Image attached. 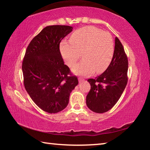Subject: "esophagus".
<instances>
[{
	"mask_svg": "<svg viewBox=\"0 0 150 150\" xmlns=\"http://www.w3.org/2000/svg\"><path fill=\"white\" fill-rule=\"evenodd\" d=\"M78 79H79V82H82V81H84V79H83L81 77H79Z\"/></svg>",
	"mask_w": 150,
	"mask_h": 150,
	"instance_id": "obj_1",
	"label": "esophagus"
}]
</instances>
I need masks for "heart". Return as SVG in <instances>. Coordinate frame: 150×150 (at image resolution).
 <instances>
[{"mask_svg": "<svg viewBox=\"0 0 150 150\" xmlns=\"http://www.w3.org/2000/svg\"><path fill=\"white\" fill-rule=\"evenodd\" d=\"M65 63L73 67L82 54L83 59L73 68L77 75H87L105 71L112 59L115 47L111 35L94 26H85L73 33L71 40L60 44Z\"/></svg>", "mask_w": 150, "mask_h": 150, "instance_id": "b5f03b06", "label": "heart"}]
</instances>
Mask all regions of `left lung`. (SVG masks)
Masks as SVG:
<instances>
[{
  "instance_id": "obj_1",
  "label": "left lung",
  "mask_w": 150,
  "mask_h": 150,
  "mask_svg": "<svg viewBox=\"0 0 150 150\" xmlns=\"http://www.w3.org/2000/svg\"><path fill=\"white\" fill-rule=\"evenodd\" d=\"M128 62L122 44L115 38L112 59L105 71L95 79H89L91 90L86 97L88 108L96 113H104L115 105L128 82Z\"/></svg>"
}]
</instances>
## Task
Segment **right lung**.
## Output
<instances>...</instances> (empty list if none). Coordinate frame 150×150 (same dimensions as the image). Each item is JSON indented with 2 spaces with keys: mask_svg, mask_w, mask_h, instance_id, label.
<instances>
[{
  "mask_svg": "<svg viewBox=\"0 0 150 150\" xmlns=\"http://www.w3.org/2000/svg\"><path fill=\"white\" fill-rule=\"evenodd\" d=\"M72 30L71 26L61 25L44 28L30 42L22 62L27 93L39 108L50 114L66 108L79 83L59 51L61 41Z\"/></svg>",
  "mask_w": 150,
  "mask_h": 150,
  "instance_id": "add662e5",
  "label": "right lung"
}]
</instances>
